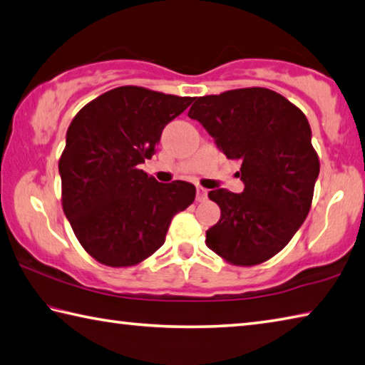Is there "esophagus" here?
I'll list each match as a JSON object with an SVG mask.
<instances>
[{"label": "esophagus", "mask_w": 365, "mask_h": 365, "mask_svg": "<svg viewBox=\"0 0 365 365\" xmlns=\"http://www.w3.org/2000/svg\"><path fill=\"white\" fill-rule=\"evenodd\" d=\"M205 200H207V190L202 188V187H197L196 188V201L202 202Z\"/></svg>", "instance_id": "obj_1"}]
</instances>
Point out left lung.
I'll return each mask as SVG.
<instances>
[{
  "instance_id": "left-lung-1",
  "label": "left lung",
  "mask_w": 365,
  "mask_h": 365,
  "mask_svg": "<svg viewBox=\"0 0 365 365\" xmlns=\"http://www.w3.org/2000/svg\"><path fill=\"white\" fill-rule=\"evenodd\" d=\"M228 160H240L242 193L212 190L222 210L205 244L237 267L267 262L307 218L319 175L311 128L300 108L264 88L200 97L188 111Z\"/></svg>"
}]
</instances>
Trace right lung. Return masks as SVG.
<instances>
[{"instance_id":"1","label":"right lung","mask_w":365,"mask_h":365,"mask_svg":"<svg viewBox=\"0 0 365 365\" xmlns=\"http://www.w3.org/2000/svg\"><path fill=\"white\" fill-rule=\"evenodd\" d=\"M191 97L123 86L78 111L58 161L62 205L84 250L107 267H132L160 249L175 214L195 201L188 182L160 183L140 169L165 124Z\"/></svg>"}]
</instances>
